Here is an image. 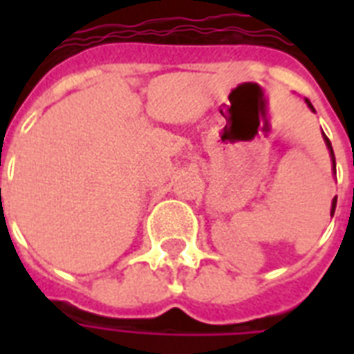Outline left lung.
Listing matches in <instances>:
<instances>
[{"label": "left lung", "mask_w": 354, "mask_h": 354, "mask_svg": "<svg viewBox=\"0 0 354 354\" xmlns=\"http://www.w3.org/2000/svg\"><path fill=\"white\" fill-rule=\"evenodd\" d=\"M305 101H307L308 108H310V110H313V112H314V106H313V104H310V101H308V99H305ZM324 139H325V145H327V149H329V152H330V160H333V171H335V174H336V160H335V152H333V147H330L329 138H327V136H325V133H324ZM335 209H336V198L333 200V205H330V215H335Z\"/></svg>", "instance_id": "obj_1"}]
</instances>
